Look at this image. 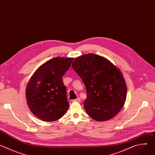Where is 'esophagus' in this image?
Returning <instances> with one entry per match:
<instances>
[{"instance_id": "1", "label": "esophagus", "mask_w": 155, "mask_h": 155, "mask_svg": "<svg viewBox=\"0 0 155 155\" xmlns=\"http://www.w3.org/2000/svg\"><path fill=\"white\" fill-rule=\"evenodd\" d=\"M80 101H81V99H80V98H79V97H78V98L75 99H74V100L72 101V102H80Z\"/></svg>"}]
</instances>
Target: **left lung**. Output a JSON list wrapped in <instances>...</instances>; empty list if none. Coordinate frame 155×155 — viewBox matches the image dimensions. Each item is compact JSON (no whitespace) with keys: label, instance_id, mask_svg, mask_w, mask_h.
Returning <instances> with one entry per match:
<instances>
[{"label":"left lung","instance_id":"left-lung-1","mask_svg":"<svg viewBox=\"0 0 155 155\" xmlns=\"http://www.w3.org/2000/svg\"><path fill=\"white\" fill-rule=\"evenodd\" d=\"M72 66L86 86L84 107L87 115L98 121L115 117L124 105L127 93L120 71L106 58L93 53L76 58Z\"/></svg>","mask_w":155,"mask_h":155}]
</instances>
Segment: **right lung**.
Listing matches in <instances>:
<instances>
[{
  "label": "right lung",
  "mask_w": 155,
  "mask_h": 155,
  "mask_svg": "<svg viewBox=\"0 0 155 155\" xmlns=\"http://www.w3.org/2000/svg\"><path fill=\"white\" fill-rule=\"evenodd\" d=\"M74 58H54L42 64L31 77L26 91L28 107L40 120L54 121L62 117L69 107L62 77Z\"/></svg>",
  "instance_id": "obj_1"
}]
</instances>
